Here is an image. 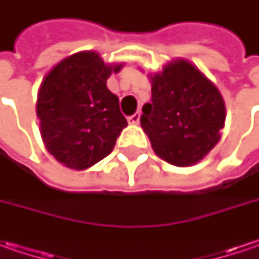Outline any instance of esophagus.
<instances>
[{"label":"esophagus","mask_w":259,"mask_h":259,"mask_svg":"<svg viewBox=\"0 0 259 259\" xmlns=\"http://www.w3.org/2000/svg\"><path fill=\"white\" fill-rule=\"evenodd\" d=\"M140 116H141L140 112H135L134 115L128 116V122H130V124H138V122H140Z\"/></svg>","instance_id":"1"}]
</instances>
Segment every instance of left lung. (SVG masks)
Listing matches in <instances>:
<instances>
[{"label": "left lung", "instance_id": "8db88e82", "mask_svg": "<svg viewBox=\"0 0 259 259\" xmlns=\"http://www.w3.org/2000/svg\"><path fill=\"white\" fill-rule=\"evenodd\" d=\"M150 77L151 104L143 106L140 121L153 150L170 164H196L221 140L226 116L222 95L183 59Z\"/></svg>", "mask_w": 259, "mask_h": 259}]
</instances>
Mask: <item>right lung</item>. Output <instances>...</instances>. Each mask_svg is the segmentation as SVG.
Listing matches in <instances>:
<instances>
[{"label":"right lung","mask_w":259,"mask_h":259,"mask_svg":"<svg viewBox=\"0 0 259 259\" xmlns=\"http://www.w3.org/2000/svg\"><path fill=\"white\" fill-rule=\"evenodd\" d=\"M121 67L105 65L96 52H79L46 75L35 111L43 143L59 163L85 170L114 150L126 119L106 80Z\"/></svg>","instance_id":"obj_1"}]
</instances>
